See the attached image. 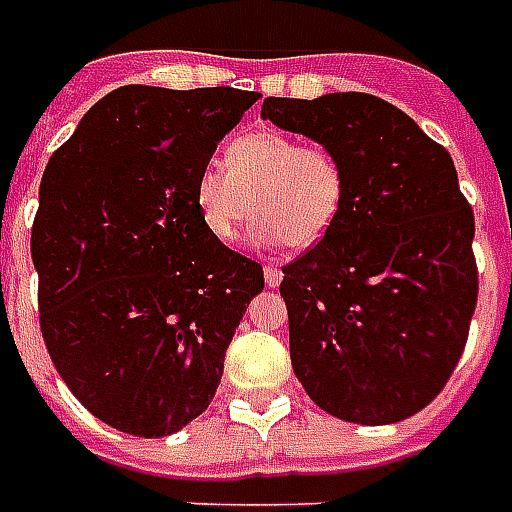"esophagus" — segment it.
Here are the masks:
<instances>
[{
	"label": "esophagus",
	"instance_id": "1",
	"mask_svg": "<svg viewBox=\"0 0 512 512\" xmlns=\"http://www.w3.org/2000/svg\"><path fill=\"white\" fill-rule=\"evenodd\" d=\"M281 281H284V273L278 267H273V264H264V284L275 289V286H281Z\"/></svg>",
	"mask_w": 512,
	"mask_h": 512
}]
</instances>
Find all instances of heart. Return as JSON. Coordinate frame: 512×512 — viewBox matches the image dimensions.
<instances>
[{
  "label": "heart",
  "mask_w": 512,
  "mask_h": 512,
  "mask_svg": "<svg viewBox=\"0 0 512 512\" xmlns=\"http://www.w3.org/2000/svg\"><path fill=\"white\" fill-rule=\"evenodd\" d=\"M344 190L347 173L331 148L303 146L289 134L248 132L228 143L226 168H201L192 201L220 242H234L256 212L259 245L308 250L336 226Z\"/></svg>",
  "instance_id": "heart-1"
}]
</instances>
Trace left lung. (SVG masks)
Segmentation results:
<instances>
[{"label": "left lung", "mask_w": 512, "mask_h": 512, "mask_svg": "<svg viewBox=\"0 0 512 512\" xmlns=\"http://www.w3.org/2000/svg\"><path fill=\"white\" fill-rule=\"evenodd\" d=\"M262 118L342 159L336 226L284 267L289 355L336 419L402 422L455 372L477 306L474 215L444 146L369 93L264 99Z\"/></svg>", "instance_id": "8db88e82"}]
</instances>
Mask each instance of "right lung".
I'll return each instance as SVG.
<instances>
[{
    "instance_id": "right-lung-1",
    "label": "right lung",
    "mask_w": 512,
    "mask_h": 512,
    "mask_svg": "<svg viewBox=\"0 0 512 512\" xmlns=\"http://www.w3.org/2000/svg\"><path fill=\"white\" fill-rule=\"evenodd\" d=\"M259 93L112 90L43 170L38 311L65 386L121 433L162 438L209 408L262 264L201 223L192 187Z\"/></svg>"
}]
</instances>
